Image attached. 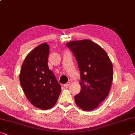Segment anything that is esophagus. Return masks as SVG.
<instances>
[{
  "instance_id": "1",
  "label": "esophagus",
  "mask_w": 135,
  "mask_h": 135,
  "mask_svg": "<svg viewBox=\"0 0 135 135\" xmlns=\"http://www.w3.org/2000/svg\"><path fill=\"white\" fill-rule=\"evenodd\" d=\"M70 84V82H68L67 83H66V84H64V86L65 88H68V87L69 86Z\"/></svg>"
}]
</instances>
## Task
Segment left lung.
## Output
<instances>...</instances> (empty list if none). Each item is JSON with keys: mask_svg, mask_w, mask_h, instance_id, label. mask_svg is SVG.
<instances>
[{"mask_svg": "<svg viewBox=\"0 0 135 135\" xmlns=\"http://www.w3.org/2000/svg\"><path fill=\"white\" fill-rule=\"evenodd\" d=\"M77 61L80 72L81 90L74 97L84 111L93 110L108 96L113 79V64L105 50L89 39L67 43Z\"/></svg>", "mask_w": 135, "mask_h": 135, "instance_id": "left-lung-1", "label": "left lung"}]
</instances>
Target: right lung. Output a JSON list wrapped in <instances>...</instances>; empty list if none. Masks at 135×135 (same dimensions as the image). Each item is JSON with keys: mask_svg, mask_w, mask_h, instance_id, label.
<instances>
[{"mask_svg": "<svg viewBox=\"0 0 135 135\" xmlns=\"http://www.w3.org/2000/svg\"><path fill=\"white\" fill-rule=\"evenodd\" d=\"M49 54L46 43L37 46L26 57L20 74V83L27 98L34 106L43 110L54 106L61 91L47 65Z\"/></svg>", "mask_w": 135, "mask_h": 135, "instance_id": "obj_1", "label": "right lung"}]
</instances>
